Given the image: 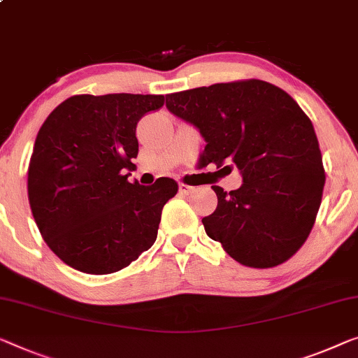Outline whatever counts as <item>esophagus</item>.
<instances>
[{
  "label": "esophagus",
  "mask_w": 358,
  "mask_h": 358,
  "mask_svg": "<svg viewBox=\"0 0 358 358\" xmlns=\"http://www.w3.org/2000/svg\"><path fill=\"white\" fill-rule=\"evenodd\" d=\"M178 189H180L181 194H189V193H193V191H194L193 186L185 185V183H180V185H178Z\"/></svg>",
  "instance_id": "1"
}]
</instances>
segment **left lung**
Returning <instances> with one entry per match:
<instances>
[{
  "label": "left lung",
  "mask_w": 358,
  "mask_h": 358,
  "mask_svg": "<svg viewBox=\"0 0 358 358\" xmlns=\"http://www.w3.org/2000/svg\"><path fill=\"white\" fill-rule=\"evenodd\" d=\"M173 115L206 140L202 161L243 175L230 193L212 186L207 236L236 262L270 268L294 255L315 223L324 169L313 125L281 88L264 80L215 83L165 96Z\"/></svg>",
  "instance_id": "left-lung-1"
}]
</instances>
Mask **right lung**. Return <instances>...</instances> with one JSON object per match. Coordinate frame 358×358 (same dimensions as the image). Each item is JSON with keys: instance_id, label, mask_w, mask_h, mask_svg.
Instances as JSON below:
<instances>
[{"instance_id": "obj_1", "label": "right lung", "mask_w": 358, "mask_h": 358, "mask_svg": "<svg viewBox=\"0 0 358 358\" xmlns=\"http://www.w3.org/2000/svg\"><path fill=\"white\" fill-rule=\"evenodd\" d=\"M162 94H77L48 115L29 164L30 209L64 264L90 275L130 265L157 238L172 178L128 181L138 156L136 125L164 106Z\"/></svg>"}]
</instances>
